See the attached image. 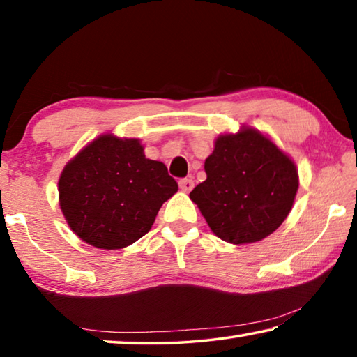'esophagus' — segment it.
I'll return each instance as SVG.
<instances>
[{
    "label": "esophagus",
    "mask_w": 357,
    "mask_h": 357,
    "mask_svg": "<svg viewBox=\"0 0 357 357\" xmlns=\"http://www.w3.org/2000/svg\"><path fill=\"white\" fill-rule=\"evenodd\" d=\"M193 185H195V184H193V181L192 179H181L179 181V187H181V190H183V192H185V193H189L192 189H193Z\"/></svg>",
    "instance_id": "1"
}]
</instances>
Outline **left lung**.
I'll return each instance as SVG.
<instances>
[{
	"label": "left lung",
	"instance_id": "left-lung-1",
	"mask_svg": "<svg viewBox=\"0 0 357 357\" xmlns=\"http://www.w3.org/2000/svg\"><path fill=\"white\" fill-rule=\"evenodd\" d=\"M204 172L208 178L190 192V200L217 238L236 245L273 234L299 187L294 160L250 126L217 137Z\"/></svg>",
	"mask_w": 357,
	"mask_h": 357
}]
</instances>
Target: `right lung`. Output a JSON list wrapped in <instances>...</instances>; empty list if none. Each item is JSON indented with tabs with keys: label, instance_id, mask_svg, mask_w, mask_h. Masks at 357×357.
<instances>
[{
	"label": "right lung",
	"instance_id": "obj_1",
	"mask_svg": "<svg viewBox=\"0 0 357 357\" xmlns=\"http://www.w3.org/2000/svg\"><path fill=\"white\" fill-rule=\"evenodd\" d=\"M178 192L165 164L146 159L138 138L102 134L64 165L59 208L84 243L124 249L146 234L162 204Z\"/></svg>",
	"mask_w": 357,
	"mask_h": 357
}]
</instances>
